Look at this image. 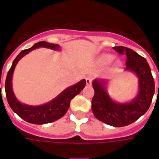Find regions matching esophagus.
I'll list each match as a JSON object with an SVG mask.
<instances>
[{
  "label": "esophagus",
  "instance_id": "1",
  "mask_svg": "<svg viewBox=\"0 0 159 159\" xmlns=\"http://www.w3.org/2000/svg\"><path fill=\"white\" fill-rule=\"evenodd\" d=\"M92 81H93V79H92V77L91 76H89V77H87L86 78V83L88 86H90V85H92Z\"/></svg>",
  "mask_w": 159,
  "mask_h": 159
}]
</instances>
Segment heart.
Instances as JSON below:
<instances>
[{
    "label": "heart",
    "instance_id": "1",
    "mask_svg": "<svg viewBox=\"0 0 159 159\" xmlns=\"http://www.w3.org/2000/svg\"><path fill=\"white\" fill-rule=\"evenodd\" d=\"M114 57L113 55L111 54H109V53H106V54H102V55L100 57V62L102 63V64H109L112 60H113Z\"/></svg>",
    "mask_w": 159,
    "mask_h": 159
}]
</instances>
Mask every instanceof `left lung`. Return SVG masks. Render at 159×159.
<instances>
[{
	"instance_id": "1",
	"label": "left lung",
	"mask_w": 159,
	"mask_h": 159,
	"mask_svg": "<svg viewBox=\"0 0 159 159\" xmlns=\"http://www.w3.org/2000/svg\"><path fill=\"white\" fill-rule=\"evenodd\" d=\"M113 49L120 54H126L125 70L137 76L139 93L130 102L118 103L109 96L106 89V80H94L92 111L97 119L108 125L123 127L135 122L147 112L152 100L155 85L150 66L145 58L126 47H114Z\"/></svg>"
}]
</instances>
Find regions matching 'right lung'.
<instances>
[{
	"mask_svg": "<svg viewBox=\"0 0 159 159\" xmlns=\"http://www.w3.org/2000/svg\"><path fill=\"white\" fill-rule=\"evenodd\" d=\"M41 47L53 49V50L59 49V45L58 44H52V43H49L47 42H39L32 46L30 48L23 50L13 60L12 66L8 70L5 83L6 96L12 110L16 114H18L22 119L28 123H34V124H44V123H52L61 118L69 109L70 100H72L76 94H78L86 85V80L83 79L82 81H80L79 83L74 84L73 86L67 88L50 102L42 105V106L32 107V106H28L25 104L20 103L14 95L12 88V74L15 69V66L22 57H24L30 51L37 48H41Z\"/></svg>",
	"mask_w": 159,
	"mask_h": 159,
	"instance_id": "obj_1",
	"label": "right lung"
}]
</instances>
